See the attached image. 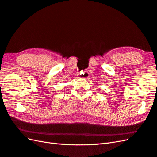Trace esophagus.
Wrapping results in <instances>:
<instances>
[{"label":"esophagus","mask_w":157,"mask_h":157,"mask_svg":"<svg viewBox=\"0 0 157 157\" xmlns=\"http://www.w3.org/2000/svg\"><path fill=\"white\" fill-rule=\"evenodd\" d=\"M78 77L80 78L86 79L89 77V74L88 72H86V71H81L80 73H78Z\"/></svg>","instance_id":"obj_1"}]
</instances>
